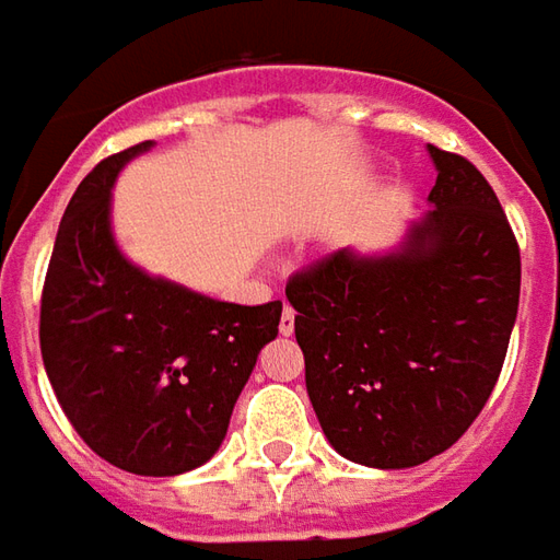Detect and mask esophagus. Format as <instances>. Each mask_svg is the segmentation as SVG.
Wrapping results in <instances>:
<instances>
[{
    "mask_svg": "<svg viewBox=\"0 0 560 560\" xmlns=\"http://www.w3.org/2000/svg\"><path fill=\"white\" fill-rule=\"evenodd\" d=\"M292 332H295V311L287 305L280 314V336H292Z\"/></svg>",
    "mask_w": 560,
    "mask_h": 560,
    "instance_id": "esophagus-1",
    "label": "esophagus"
}]
</instances>
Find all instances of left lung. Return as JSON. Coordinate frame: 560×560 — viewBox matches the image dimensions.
Masks as SVG:
<instances>
[{"label":"left lung","instance_id":"8db88e82","mask_svg":"<svg viewBox=\"0 0 560 560\" xmlns=\"http://www.w3.org/2000/svg\"><path fill=\"white\" fill-rule=\"evenodd\" d=\"M431 209L392 253L339 249L287 283L326 441L370 468H412L463 438L497 385L521 253L493 187L429 144Z\"/></svg>","mask_w":560,"mask_h":560}]
</instances>
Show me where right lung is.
Here are the masks:
<instances>
[{
  "instance_id": "1",
  "label": "right lung",
  "mask_w": 560,
  "mask_h": 560,
  "mask_svg": "<svg viewBox=\"0 0 560 560\" xmlns=\"http://www.w3.org/2000/svg\"><path fill=\"white\" fill-rule=\"evenodd\" d=\"M150 148L107 156L77 187L45 273L39 345L79 438L122 471L172 478L219 453L283 302H219L122 255L110 190Z\"/></svg>"
}]
</instances>
